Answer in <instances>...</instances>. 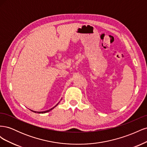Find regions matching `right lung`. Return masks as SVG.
Wrapping results in <instances>:
<instances>
[{
	"mask_svg": "<svg viewBox=\"0 0 147 147\" xmlns=\"http://www.w3.org/2000/svg\"><path fill=\"white\" fill-rule=\"evenodd\" d=\"M57 104L56 105H57ZM56 106H55L54 107H53L52 109H50V110H46V111H44V112H35V111H32V112H35V113H47V112H50V110H51L53 109H54Z\"/></svg>",
	"mask_w": 147,
	"mask_h": 147,
	"instance_id": "obj_1",
	"label": "right lung"
}]
</instances>
